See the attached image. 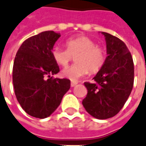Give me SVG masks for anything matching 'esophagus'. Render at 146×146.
Returning <instances> with one entry per match:
<instances>
[{
    "label": "esophagus",
    "instance_id": "esophagus-1",
    "mask_svg": "<svg viewBox=\"0 0 146 146\" xmlns=\"http://www.w3.org/2000/svg\"><path fill=\"white\" fill-rule=\"evenodd\" d=\"M76 84H77L76 82H75V81H72V82H71V87H74V86H76Z\"/></svg>",
    "mask_w": 146,
    "mask_h": 146
}]
</instances>
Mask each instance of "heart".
<instances>
[{
    "label": "heart",
    "mask_w": 146,
    "mask_h": 146,
    "mask_svg": "<svg viewBox=\"0 0 146 146\" xmlns=\"http://www.w3.org/2000/svg\"><path fill=\"white\" fill-rule=\"evenodd\" d=\"M66 50L54 47L52 50V57L58 65L66 67L76 56V63L62 70L63 76L70 80H78L87 75L89 70L96 73L104 65L105 50L90 38L84 35L71 38L66 40Z\"/></svg>",
    "instance_id": "obj_1"
}]
</instances>
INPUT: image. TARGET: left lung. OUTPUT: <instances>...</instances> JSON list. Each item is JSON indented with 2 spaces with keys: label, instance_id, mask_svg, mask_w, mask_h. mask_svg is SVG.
<instances>
[{
  "label": "left lung",
  "instance_id": "8db88e82",
  "mask_svg": "<svg viewBox=\"0 0 146 146\" xmlns=\"http://www.w3.org/2000/svg\"><path fill=\"white\" fill-rule=\"evenodd\" d=\"M107 44V58L94 83L85 82L88 94L82 101L87 112L98 119L117 115L123 108L133 85L134 68L132 56L119 38L102 32Z\"/></svg>",
  "mask_w": 146,
  "mask_h": 146
}]
</instances>
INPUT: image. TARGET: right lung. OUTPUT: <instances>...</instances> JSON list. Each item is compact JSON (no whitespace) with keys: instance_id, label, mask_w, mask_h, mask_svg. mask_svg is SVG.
<instances>
[{"instance_id":"add662e5","label":"right lung","mask_w":146,"mask_h":146,"mask_svg":"<svg viewBox=\"0 0 146 146\" xmlns=\"http://www.w3.org/2000/svg\"><path fill=\"white\" fill-rule=\"evenodd\" d=\"M60 36L46 31L28 38L14 60L13 82L16 99L25 112L35 118L49 117L70 88L69 79L50 76L59 72L52 50Z\"/></svg>"}]
</instances>
